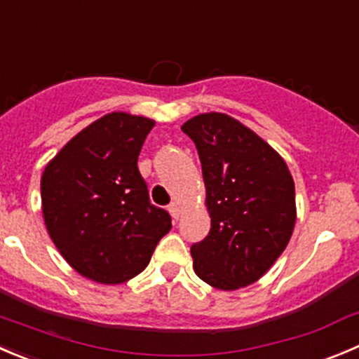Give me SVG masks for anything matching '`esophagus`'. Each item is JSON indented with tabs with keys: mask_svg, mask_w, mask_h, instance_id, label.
I'll return each mask as SVG.
<instances>
[{
	"mask_svg": "<svg viewBox=\"0 0 359 359\" xmlns=\"http://www.w3.org/2000/svg\"><path fill=\"white\" fill-rule=\"evenodd\" d=\"M168 210H170V214H172L173 219L180 217V207H179V203H177V201H173V203L168 205Z\"/></svg>",
	"mask_w": 359,
	"mask_h": 359,
	"instance_id": "obj_1",
	"label": "esophagus"
}]
</instances>
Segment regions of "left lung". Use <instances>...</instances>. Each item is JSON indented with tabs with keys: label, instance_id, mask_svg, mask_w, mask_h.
Listing matches in <instances>:
<instances>
[{
	"label": "left lung",
	"instance_id": "8db88e82",
	"mask_svg": "<svg viewBox=\"0 0 359 359\" xmlns=\"http://www.w3.org/2000/svg\"><path fill=\"white\" fill-rule=\"evenodd\" d=\"M200 156L210 231L191 245L196 276L217 290L256 283L286 249L297 221L294 182L263 138L226 114L182 126Z\"/></svg>",
	"mask_w": 359,
	"mask_h": 359
}]
</instances>
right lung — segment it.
<instances>
[{
	"label": "right lung",
	"instance_id": "right-lung-1",
	"mask_svg": "<svg viewBox=\"0 0 359 359\" xmlns=\"http://www.w3.org/2000/svg\"><path fill=\"white\" fill-rule=\"evenodd\" d=\"M152 126L147 117L107 114L73 137L41 175L48 235L69 266L95 283L133 279L172 228L137 166Z\"/></svg>",
	"mask_w": 359,
	"mask_h": 359
}]
</instances>
